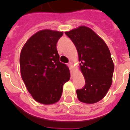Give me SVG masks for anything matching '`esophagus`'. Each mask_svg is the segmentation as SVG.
I'll return each instance as SVG.
<instances>
[{
	"instance_id": "1",
	"label": "esophagus",
	"mask_w": 130,
	"mask_h": 130,
	"mask_svg": "<svg viewBox=\"0 0 130 130\" xmlns=\"http://www.w3.org/2000/svg\"><path fill=\"white\" fill-rule=\"evenodd\" d=\"M69 68H70V69H71V74H73V71H74V64H73V62H69Z\"/></svg>"
}]
</instances>
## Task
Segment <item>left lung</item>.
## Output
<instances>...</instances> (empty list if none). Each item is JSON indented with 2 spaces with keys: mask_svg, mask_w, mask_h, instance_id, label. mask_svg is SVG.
I'll use <instances>...</instances> for the list:
<instances>
[{
  "mask_svg": "<svg viewBox=\"0 0 130 130\" xmlns=\"http://www.w3.org/2000/svg\"><path fill=\"white\" fill-rule=\"evenodd\" d=\"M65 33L76 47L80 71L85 79L84 87L76 90L77 99L87 104L97 103L112 84L114 63L109 48L99 35L84 25Z\"/></svg>",
  "mask_w": 130,
  "mask_h": 130,
  "instance_id": "left-lung-1",
  "label": "left lung"
}]
</instances>
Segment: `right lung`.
Returning a JSON list of instances; mask_svg holds the SVG:
<instances>
[{"label":"right lung","instance_id":"obj_1","mask_svg":"<svg viewBox=\"0 0 130 130\" xmlns=\"http://www.w3.org/2000/svg\"><path fill=\"white\" fill-rule=\"evenodd\" d=\"M63 31L42 29L31 36L21 49V78L33 99L44 105L60 100L64 84L70 79L69 69L59 61L57 49Z\"/></svg>","mask_w":130,"mask_h":130}]
</instances>
